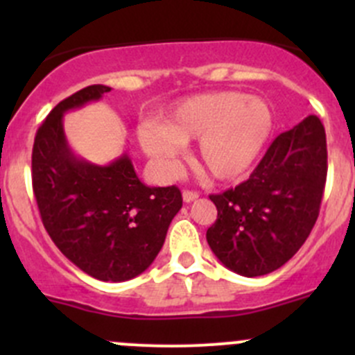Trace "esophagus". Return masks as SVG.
<instances>
[{
    "mask_svg": "<svg viewBox=\"0 0 355 355\" xmlns=\"http://www.w3.org/2000/svg\"><path fill=\"white\" fill-rule=\"evenodd\" d=\"M182 198H184V202H192L199 198V192L196 191H184L182 192Z\"/></svg>",
    "mask_w": 355,
    "mask_h": 355,
    "instance_id": "esophagus-1",
    "label": "esophagus"
}]
</instances>
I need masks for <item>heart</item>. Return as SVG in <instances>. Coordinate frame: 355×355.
Instances as JSON below:
<instances>
[{"mask_svg":"<svg viewBox=\"0 0 355 355\" xmlns=\"http://www.w3.org/2000/svg\"><path fill=\"white\" fill-rule=\"evenodd\" d=\"M271 128L273 111L264 99L216 91L178 103L161 127L139 132V142L163 173H171L184 146L198 139L199 168L216 180H235L256 161Z\"/></svg>","mask_w":355,"mask_h":355,"instance_id":"heart-1","label":"heart"}]
</instances>
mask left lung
Returning a JSON list of instances; mask_svg holds the SVG:
<instances>
[{
	"label": "left lung",
	"mask_w": 355,
	"mask_h": 355,
	"mask_svg": "<svg viewBox=\"0 0 355 355\" xmlns=\"http://www.w3.org/2000/svg\"><path fill=\"white\" fill-rule=\"evenodd\" d=\"M327 157L323 123L311 114L271 142L249 180L209 196L218 218L206 239L225 268L263 277L302 247L320 214Z\"/></svg>",
	"instance_id": "1"
}]
</instances>
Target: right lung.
I'll use <instances>...</instances> for the list:
<instances>
[{
    "label": "right lung",
    "instance_id": "1",
    "mask_svg": "<svg viewBox=\"0 0 355 355\" xmlns=\"http://www.w3.org/2000/svg\"><path fill=\"white\" fill-rule=\"evenodd\" d=\"M110 91L89 85L46 116L32 149V187L42 225L65 257L92 278L127 282L156 259L182 207V194L175 185L142 184L127 151L108 164L71 151L63 114Z\"/></svg>",
    "mask_w": 355,
    "mask_h": 355
}]
</instances>
